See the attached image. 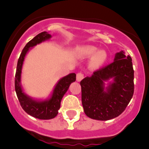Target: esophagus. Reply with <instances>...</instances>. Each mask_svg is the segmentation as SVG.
Masks as SVG:
<instances>
[{"mask_svg":"<svg viewBox=\"0 0 149 149\" xmlns=\"http://www.w3.org/2000/svg\"><path fill=\"white\" fill-rule=\"evenodd\" d=\"M76 78H77V81H78V82H80V81L84 78V74L81 72L77 73V74Z\"/></svg>","mask_w":149,"mask_h":149,"instance_id":"34e87169","label":"esophagus"}]
</instances>
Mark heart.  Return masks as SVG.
I'll return each mask as SVG.
<instances>
[{
  "label": "heart",
  "instance_id": "1",
  "mask_svg": "<svg viewBox=\"0 0 149 149\" xmlns=\"http://www.w3.org/2000/svg\"><path fill=\"white\" fill-rule=\"evenodd\" d=\"M97 49L96 48V47H92V46H86V47L79 48V52L80 53V54L82 55V56H90L97 51ZM106 52L103 51V50H100V51H97L96 53L93 55V58H92V62H93V64H95V65H100V64H102L105 60H106Z\"/></svg>",
  "mask_w": 149,
  "mask_h": 149
}]
</instances>
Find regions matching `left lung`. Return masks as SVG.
Listing matches in <instances>:
<instances>
[{
	"label": "left lung",
	"mask_w": 149,
	"mask_h": 149,
	"mask_svg": "<svg viewBox=\"0 0 149 149\" xmlns=\"http://www.w3.org/2000/svg\"><path fill=\"white\" fill-rule=\"evenodd\" d=\"M121 51L114 61L96 70L80 82L82 103L87 117L108 120L120 116L125 110L134 93V70L132 59ZM113 79L105 91L104 82Z\"/></svg>",
	"instance_id": "left-lung-1"
}]
</instances>
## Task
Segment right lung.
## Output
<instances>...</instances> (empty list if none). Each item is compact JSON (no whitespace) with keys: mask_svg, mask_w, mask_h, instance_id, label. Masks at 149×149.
Masks as SVG:
<instances>
[{"mask_svg":"<svg viewBox=\"0 0 149 149\" xmlns=\"http://www.w3.org/2000/svg\"><path fill=\"white\" fill-rule=\"evenodd\" d=\"M51 35L45 31L41 32L27 43L18 58L15 75V90L20 105L26 113L36 118L41 120H49L54 118L57 116L58 110L60 108L61 100L64 95L68 90L70 84L76 80V74L74 73H71L62 78L56 84L52 97L48 100H35L23 92L21 86V74L26 54L31 47L40 44L42 41L49 39Z\"/></svg>","mask_w":149,"mask_h":149,"instance_id":"right-lung-1","label":"right lung"}]
</instances>
